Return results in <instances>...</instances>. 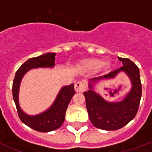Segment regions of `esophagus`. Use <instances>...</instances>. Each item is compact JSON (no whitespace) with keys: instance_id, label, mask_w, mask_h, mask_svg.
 Returning <instances> with one entry per match:
<instances>
[{"instance_id":"esophagus-1","label":"esophagus","mask_w":152,"mask_h":152,"mask_svg":"<svg viewBox=\"0 0 152 152\" xmlns=\"http://www.w3.org/2000/svg\"><path fill=\"white\" fill-rule=\"evenodd\" d=\"M86 89V85L84 83L81 81H79L77 83H76L75 84V90L77 92H83Z\"/></svg>"}]
</instances>
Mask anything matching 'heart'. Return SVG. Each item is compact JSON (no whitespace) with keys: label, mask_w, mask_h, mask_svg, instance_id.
<instances>
[{"label":"heart","mask_w":152,"mask_h":152,"mask_svg":"<svg viewBox=\"0 0 152 152\" xmlns=\"http://www.w3.org/2000/svg\"><path fill=\"white\" fill-rule=\"evenodd\" d=\"M83 66L88 69H96L99 67L107 68L108 64L107 63H104L102 59L98 58H88L83 61Z\"/></svg>","instance_id":"heart-1"}]
</instances>
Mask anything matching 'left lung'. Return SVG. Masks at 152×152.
I'll use <instances>...</instances> for the list:
<instances>
[{
    "label": "left lung",
    "instance_id": "8db88e82",
    "mask_svg": "<svg viewBox=\"0 0 152 152\" xmlns=\"http://www.w3.org/2000/svg\"><path fill=\"white\" fill-rule=\"evenodd\" d=\"M122 67L108 74L88 80L89 90L83 93L90 121L96 128L103 130H116L124 127L136 117L142 96L139 69L128 58L118 57ZM120 72H124L131 79V87L125 97L119 102H108L94 90V86L102 80L115 77Z\"/></svg>",
    "mask_w": 152,
    "mask_h": 152
}]
</instances>
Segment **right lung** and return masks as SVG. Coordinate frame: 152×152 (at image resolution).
<instances>
[{
	"label": "right lung",
	"instance_id": "1",
	"mask_svg": "<svg viewBox=\"0 0 152 152\" xmlns=\"http://www.w3.org/2000/svg\"><path fill=\"white\" fill-rule=\"evenodd\" d=\"M56 53H46L27 60L16 71L13 83V97L22 122L36 131L48 132L59 129L65 120V113L71 98L75 95L74 85L63 86L54 103L49 108L36 115H28L20 107L19 102L20 83L23 76L35 68H53L55 66Z\"/></svg>",
	"mask_w": 152,
	"mask_h": 152
}]
</instances>
